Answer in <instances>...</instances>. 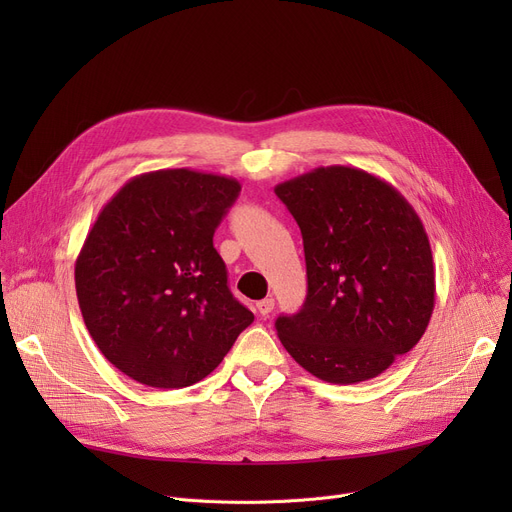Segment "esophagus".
Segmentation results:
<instances>
[{"label": "esophagus", "mask_w": 512, "mask_h": 512, "mask_svg": "<svg viewBox=\"0 0 512 512\" xmlns=\"http://www.w3.org/2000/svg\"><path fill=\"white\" fill-rule=\"evenodd\" d=\"M257 311H259V315H270L272 311H274V299H263V301H259L257 303Z\"/></svg>", "instance_id": "1"}]
</instances>
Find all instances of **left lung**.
Here are the masks:
<instances>
[{
  "mask_svg": "<svg viewBox=\"0 0 512 512\" xmlns=\"http://www.w3.org/2000/svg\"><path fill=\"white\" fill-rule=\"evenodd\" d=\"M307 263L299 313L276 319L290 357L315 378L357 384L384 373L421 340L436 303L432 247L392 184L328 166L278 184Z\"/></svg>",
  "mask_w": 512,
  "mask_h": 512,
  "instance_id": "1",
  "label": "left lung"
}]
</instances>
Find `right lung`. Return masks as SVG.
Masks as SVG:
<instances>
[{
    "label": "right lung",
    "mask_w": 512,
    "mask_h": 512,
    "mask_svg": "<svg viewBox=\"0 0 512 512\" xmlns=\"http://www.w3.org/2000/svg\"><path fill=\"white\" fill-rule=\"evenodd\" d=\"M238 193L228 176L157 170L130 178L99 211L74 265L76 297L97 348L128 378L193 386L253 324L213 247Z\"/></svg>",
    "instance_id": "right-lung-1"
}]
</instances>
